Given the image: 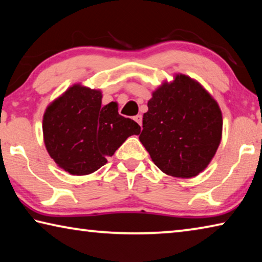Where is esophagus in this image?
Returning a JSON list of instances; mask_svg holds the SVG:
<instances>
[{"instance_id":"obj_1","label":"esophagus","mask_w":262,"mask_h":262,"mask_svg":"<svg viewBox=\"0 0 262 262\" xmlns=\"http://www.w3.org/2000/svg\"><path fill=\"white\" fill-rule=\"evenodd\" d=\"M134 119H135V121L139 123V125L141 126L142 125V115L141 114H137L136 117H134Z\"/></svg>"}]
</instances>
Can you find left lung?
Masks as SVG:
<instances>
[{
	"instance_id": "8db88e82",
	"label": "left lung",
	"mask_w": 262,
	"mask_h": 262,
	"mask_svg": "<svg viewBox=\"0 0 262 262\" xmlns=\"http://www.w3.org/2000/svg\"><path fill=\"white\" fill-rule=\"evenodd\" d=\"M141 143L168 176L192 178L205 170L222 139V112L200 84L185 75L164 83L148 101Z\"/></svg>"
}]
</instances>
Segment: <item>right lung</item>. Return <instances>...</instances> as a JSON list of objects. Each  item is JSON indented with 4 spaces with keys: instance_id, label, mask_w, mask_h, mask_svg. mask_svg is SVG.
<instances>
[{
    "instance_id": "1",
    "label": "right lung",
    "mask_w": 262,
    "mask_h": 262,
    "mask_svg": "<svg viewBox=\"0 0 262 262\" xmlns=\"http://www.w3.org/2000/svg\"><path fill=\"white\" fill-rule=\"evenodd\" d=\"M101 92L75 84L46 108L43 141L50 156L74 176L90 174L107 163L141 127L118 112L117 103L101 105Z\"/></svg>"
}]
</instances>
